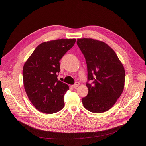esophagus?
Masks as SVG:
<instances>
[{"label": "esophagus", "mask_w": 146, "mask_h": 146, "mask_svg": "<svg viewBox=\"0 0 146 146\" xmlns=\"http://www.w3.org/2000/svg\"><path fill=\"white\" fill-rule=\"evenodd\" d=\"M79 82H76L73 85H72V87L73 88H77V87H78L79 86Z\"/></svg>", "instance_id": "1"}]
</instances>
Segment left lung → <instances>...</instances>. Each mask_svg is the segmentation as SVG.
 Returning a JSON list of instances; mask_svg holds the SVG:
<instances>
[{"mask_svg": "<svg viewBox=\"0 0 146 146\" xmlns=\"http://www.w3.org/2000/svg\"><path fill=\"white\" fill-rule=\"evenodd\" d=\"M77 44L85 56L88 68V94L82 98L90 112L102 113L111 109L123 92L125 70L116 53L102 41L78 39Z\"/></svg>", "mask_w": 146, "mask_h": 146, "instance_id": "1", "label": "left lung"}]
</instances>
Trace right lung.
<instances>
[{
    "mask_svg": "<svg viewBox=\"0 0 146 146\" xmlns=\"http://www.w3.org/2000/svg\"><path fill=\"white\" fill-rule=\"evenodd\" d=\"M76 39H60L40 44L25 62L22 70L27 95L38 111L45 113L60 111L69 89L57 79L60 60L74 45Z\"/></svg>",
    "mask_w": 146,
    "mask_h": 146,
    "instance_id": "obj_1",
    "label": "right lung"
}]
</instances>
